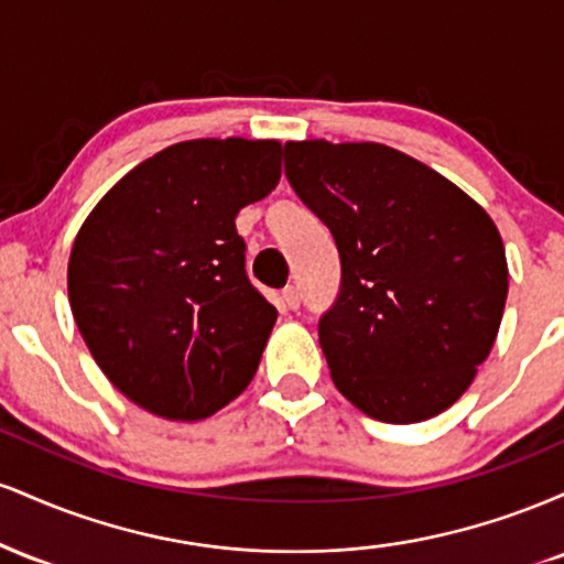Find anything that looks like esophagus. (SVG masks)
<instances>
[{"label": "esophagus", "mask_w": 564, "mask_h": 564, "mask_svg": "<svg viewBox=\"0 0 564 564\" xmlns=\"http://www.w3.org/2000/svg\"><path fill=\"white\" fill-rule=\"evenodd\" d=\"M281 302L286 304L289 310H296L302 304V296H300V291H296L294 286H286L281 291Z\"/></svg>", "instance_id": "obj_1"}]
</instances>
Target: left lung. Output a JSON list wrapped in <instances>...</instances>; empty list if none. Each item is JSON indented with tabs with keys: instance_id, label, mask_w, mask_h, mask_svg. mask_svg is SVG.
Returning <instances> with one entry per match:
<instances>
[{
	"instance_id": "1",
	"label": "left lung",
	"mask_w": 564,
	"mask_h": 564,
	"mask_svg": "<svg viewBox=\"0 0 564 564\" xmlns=\"http://www.w3.org/2000/svg\"><path fill=\"white\" fill-rule=\"evenodd\" d=\"M286 177L332 230L336 302L318 323L332 379L387 424L437 416L488 358L509 291L494 219L443 174L379 142H286Z\"/></svg>"
}]
</instances>
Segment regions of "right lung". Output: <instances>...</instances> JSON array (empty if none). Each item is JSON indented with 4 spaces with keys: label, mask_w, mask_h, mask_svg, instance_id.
<instances>
[{
    "label": "right lung",
    "mask_w": 564,
    "mask_h": 564,
    "mask_svg": "<svg viewBox=\"0 0 564 564\" xmlns=\"http://www.w3.org/2000/svg\"><path fill=\"white\" fill-rule=\"evenodd\" d=\"M278 180V140H187L134 166L84 219L70 313L132 403L198 422L254 379L278 310L246 275L236 215Z\"/></svg>",
    "instance_id": "right-lung-1"
}]
</instances>
